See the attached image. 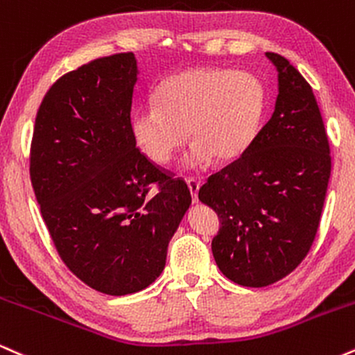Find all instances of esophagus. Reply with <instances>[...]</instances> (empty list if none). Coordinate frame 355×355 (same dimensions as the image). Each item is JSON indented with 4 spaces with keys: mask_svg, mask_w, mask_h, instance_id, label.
I'll return each mask as SVG.
<instances>
[{
    "mask_svg": "<svg viewBox=\"0 0 355 355\" xmlns=\"http://www.w3.org/2000/svg\"><path fill=\"white\" fill-rule=\"evenodd\" d=\"M187 185H189L191 200H193V203H198V190H200V182H197L195 178H187Z\"/></svg>",
    "mask_w": 355,
    "mask_h": 355,
    "instance_id": "1",
    "label": "esophagus"
}]
</instances>
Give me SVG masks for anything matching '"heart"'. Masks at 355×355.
<instances>
[{
  "instance_id": "1",
  "label": "heart",
  "mask_w": 355,
  "mask_h": 355,
  "mask_svg": "<svg viewBox=\"0 0 355 355\" xmlns=\"http://www.w3.org/2000/svg\"><path fill=\"white\" fill-rule=\"evenodd\" d=\"M262 81L247 71L189 68L173 73L157 89V105H144L132 115V135L155 165H168L193 141L185 164L203 168L211 160L232 164L254 145L266 115Z\"/></svg>"
}]
</instances>
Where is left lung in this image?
<instances>
[{
	"label": "left lung",
	"mask_w": 355,
	"mask_h": 355,
	"mask_svg": "<svg viewBox=\"0 0 355 355\" xmlns=\"http://www.w3.org/2000/svg\"><path fill=\"white\" fill-rule=\"evenodd\" d=\"M279 80L270 120L250 150L198 191L217 211L211 240L223 275L243 287H266L295 270L315 239L331 178V150L311 85L277 53Z\"/></svg>",
	"instance_id": "1"
}]
</instances>
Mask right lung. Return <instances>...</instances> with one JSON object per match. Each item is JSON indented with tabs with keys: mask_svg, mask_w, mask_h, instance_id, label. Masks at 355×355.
I'll list each match as a JSON object with an SVG mask.
<instances>
[{
	"mask_svg": "<svg viewBox=\"0 0 355 355\" xmlns=\"http://www.w3.org/2000/svg\"><path fill=\"white\" fill-rule=\"evenodd\" d=\"M138 73L135 55L118 53L63 75L40 105L31 141V183L53 243L81 282L108 295L158 279L191 203L187 183L133 140Z\"/></svg>",
	"mask_w": 355,
	"mask_h": 355,
	"instance_id": "add662e5",
	"label": "right lung"
}]
</instances>
